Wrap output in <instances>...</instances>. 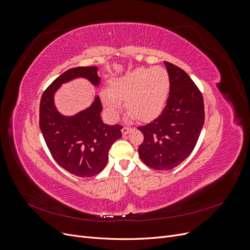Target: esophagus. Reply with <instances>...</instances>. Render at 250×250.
Masks as SVG:
<instances>
[{"instance_id": "esophagus-1", "label": "esophagus", "mask_w": 250, "mask_h": 250, "mask_svg": "<svg viewBox=\"0 0 250 250\" xmlns=\"http://www.w3.org/2000/svg\"><path fill=\"white\" fill-rule=\"evenodd\" d=\"M131 129H132V128H130V127L124 126V127L122 128V133H123V135H126V134L129 133V132L131 131Z\"/></svg>"}]
</instances>
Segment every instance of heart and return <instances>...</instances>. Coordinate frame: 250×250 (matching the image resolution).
I'll return each instance as SVG.
<instances>
[{"label": "heart", "mask_w": 250, "mask_h": 250, "mask_svg": "<svg viewBox=\"0 0 250 250\" xmlns=\"http://www.w3.org/2000/svg\"><path fill=\"white\" fill-rule=\"evenodd\" d=\"M169 92V74L157 66L134 70L113 79L101 98L112 118L118 117L121 101H126V109L131 115L141 121H149L163 111Z\"/></svg>", "instance_id": "b5f03b06"}]
</instances>
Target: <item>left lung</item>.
<instances>
[{
  "label": "left lung",
  "instance_id": "1",
  "mask_svg": "<svg viewBox=\"0 0 250 250\" xmlns=\"http://www.w3.org/2000/svg\"><path fill=\"white\" fill-rule=\"evenodd\" d=\"M170 77L167 104L158 118L139 127L144 142L139 147L142 162L155 170H171L191 154L204 124L203 98L190 76L165 62Z\"/></svg>",
  "mask_w": 250,
  "mask_h": 250
}]
</instances>
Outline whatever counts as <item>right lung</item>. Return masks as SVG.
Instances as JSON below:
<instances>
[{
  "mask_svg": "<svg viewBox=\"0 0 250 250\" xmlns=\"http://www.w3.org/2000/svg\"><path fill=\"white\" fill-rule=\"evenodd\" d=\"M77 78L100 85L97 66L73 67L60 75L44 90L40 105V127L50 152L60 167L79 177H92L107 164L108 151L122 138V126L108 125L101 119L102 103L96 96L89 106L74 116H63L54 96L63 83Z\"/></svg>",
  "mask_w": 250,
  "mask_h": 250,
  "instance_id": "obj_1",
  "label": "right lung"
}]
</instances>
